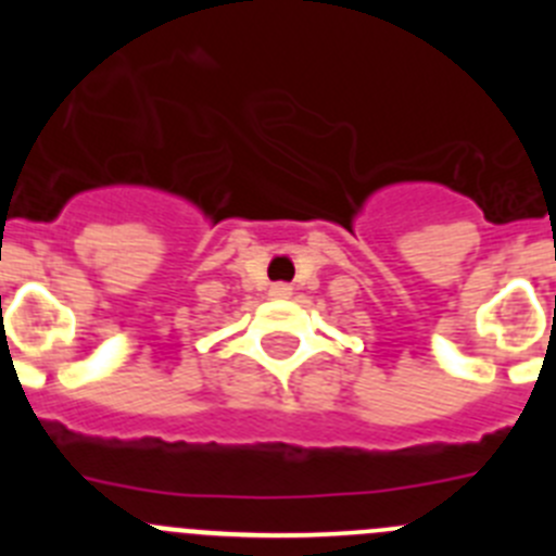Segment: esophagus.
I'll list each match as a JSON object with an SVG mask.
<instances>
[{"label": "esophagus", "mask_w": 556, "mask_h": 556, "mask_svg": "<svg viewBox=\"0 0 556 556\" xmlns=\"http://www.w3.org/2000/svg\"><path fill=\"white\" fill-rule=\"evenodd\" d=\"M269 294H273V298H289V294H292V287H289V283H273V287H269Z\"/></svg>", "instance_id": "1"}]
</instances>
